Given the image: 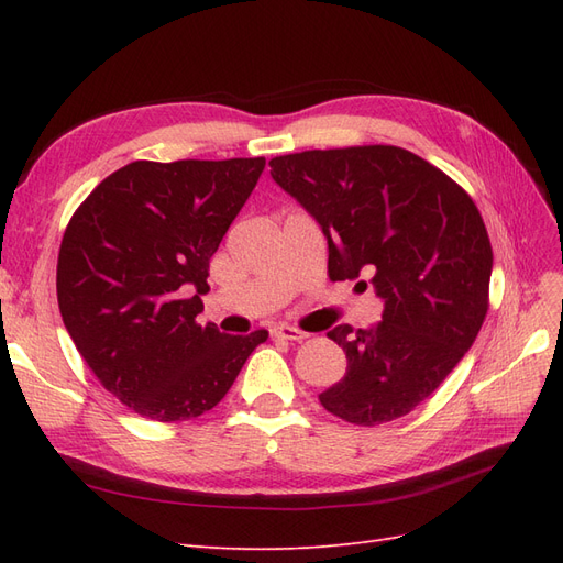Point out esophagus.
Returning <instances> with one entry per match:
<instances>
[{"instance_id": "esophagus-1", "label": "esophagus", "mask_w": 563, "mask_h": 563, "mask_svg": "<svg viewBox=\"0 0 563 563\" xmlns=\"http://www.w3.org/2000/svg\"><path fill=\"white\" fill-rule=\"evenodd\" d=\"M275 338H284V340H291V343H302L305 338H308V333L296 329V327H288V323H279V327H275L269 331Z\"/></svg>"}]
</instances>
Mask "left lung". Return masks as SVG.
I'll return each mask as SVG.
<instances>
[{
    "mask_svg": "<svg viewBox=\"0 0 563 563\" xmlns=\"http://www.w3.org/2000/svg\"><path fill=\"white\" fill-rule=\"evenodd\" d=\"M269 166L327 236L331 279L371 277L385 305L373 329L329 331L347 371L321 406L366 428L411 413L484 323L493 251L479 209L444 172L395 145L308 150Z\"/></svg>",
    "mask_w": 563,
    "mask_h": 563,
    "instance_id": "1",
    "label": "left lung"
}]
</instances>
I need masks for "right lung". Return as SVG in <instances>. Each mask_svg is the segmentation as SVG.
Segmentation results:
<instances>
[{
    "mask_svg": "<svg viewBox=\"0 0 563 563\" xmlns=\"http://www.w3.org/2000/svg\"><path fill=\"white\" fill-rule=\"evenodd\" d=\"M265 168L253 159L131 162L75 211L58 308L108 391L143 418L190 420L228 395L267 331L201 323L209 261Z\"/></svg>",
    "mask_w": 563,
    "mask_h": 563,
    "instance_id": "1",
    "label": "right lung"
}]
</instances>
